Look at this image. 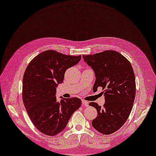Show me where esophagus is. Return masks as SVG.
<instances>
[{
	"instance_id": "1",
	"label": "esophagus",
	"mask_w": 156,
	"mask_h": 156,
	"mask_svg": "<svg viewBox=\"0 0 156 156\" xmlns=\"http://www.w3.org/2000/svg\"><path fill=\"white\" fill-rule=\"evenodd\" d=\"M82 105L85 106V107H88V102L87 101H85V100H82Z\"/></svg>"
}]
</instances>
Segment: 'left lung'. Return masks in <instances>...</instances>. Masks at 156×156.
<instances>
[{"mask_svg":"<svg viewBox=\"0 0 156 156\" xmlns=\"http://www.w3.org/2000/svg\"><path fill=\"white\" fill-rule=\"evenodd\" d=\"M82 58L95 73L93 91L102 87L105 98L102 107L97 102L89 103L98 112L92 125L102 134L113 133L125 124L133 108L136 93L133 68L127 58L112 50Z\"/></svg>","mask_w":156,"mask_h":156,"instance_id":"left-lung-1","label":"left lung"}]
</instances>
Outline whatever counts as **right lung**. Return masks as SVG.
I'll return each mask as SVG.
<instances>
[{"label":"right lung","instance_id":"1","mask_svg":"<svg viewBox=\"0 0 156 156\" xmlns=\"http://www.w3.org/2000/svg\"><path fill=\"white\" fill-rule=\"evenodd\" d=\"M81 55L46 50L32 59L23 78V101L29 118L39 131L54 136L66 128L80 107V98L56 99V88L63 82L66 69L77 64Z\"/></svg>","mask_w":156,"mask_h":156}]
</instances>
